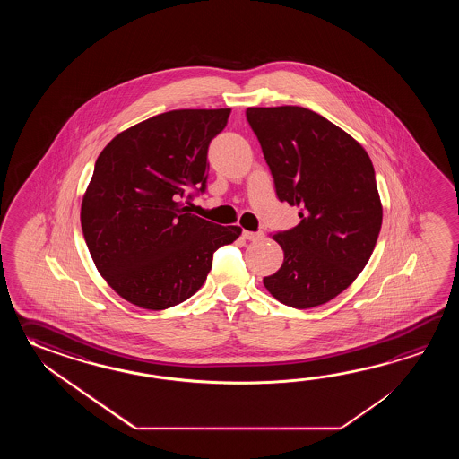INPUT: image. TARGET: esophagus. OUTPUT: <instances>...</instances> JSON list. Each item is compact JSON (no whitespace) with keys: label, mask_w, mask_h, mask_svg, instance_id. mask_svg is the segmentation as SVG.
Returning a JSON list of instances; mask_svg holds the SVG:
<instances>
[{"label":"esophagus","mask_w":459,"mask_h":459,"mask_svg":"<svg viewBox=\"0 0 459 459\" xmlns=\"http://www.w3.org/2000/svg\"><path fill=\"white\" fill-rule=\"evenodd\" d=\"M243 236L247 241H261V239H264L263 231H257V233H254V231H243Z\"/></svg>","instance_id":"obj_1"}]
</instances>
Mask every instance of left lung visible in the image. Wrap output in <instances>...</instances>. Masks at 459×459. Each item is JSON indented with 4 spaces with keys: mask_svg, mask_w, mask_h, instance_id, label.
I'll return each mask as SVG.
<instances>
[{
    "mask_svg": "<svg viewBox=\"0 0 459 459\" xmlns=\"http://www.w3.org/2000/svg\"><path fill=\"white\" fill-rule=\"evenodd\" d=\"M281 202L300 223L273 239L282 267L264 287L283 305L312 308L346 290L371 257L382 225L374 167L342 127L302 107L247 108Z\"/></svg>",
    "mask_w": 459,
    "mask_h": 459,
    "instance_id": "obj_1",
    "label": "left lung"
}]
</instances>
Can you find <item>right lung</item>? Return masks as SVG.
<instances>
[{
  "label": "right lung",
  "instance_id": "obj_1",
  "mask_svg": "<svg viewBox=\"0 0 459 459\" xmlns=\"http://www.w3.org/2000/svg\"><path fill=\"white\" fill-rule=\"evenodd\" d=\"M230 113L167 111L119 133L98 156L80 221L98 273L127 302L166 310L190 299L216 249L239 238V226L206 221L180 202L190 188L205 192L208 146Z\"/></svg>",
  "mask_w": 459,
  "mask_h": 459
}]
</instances>
